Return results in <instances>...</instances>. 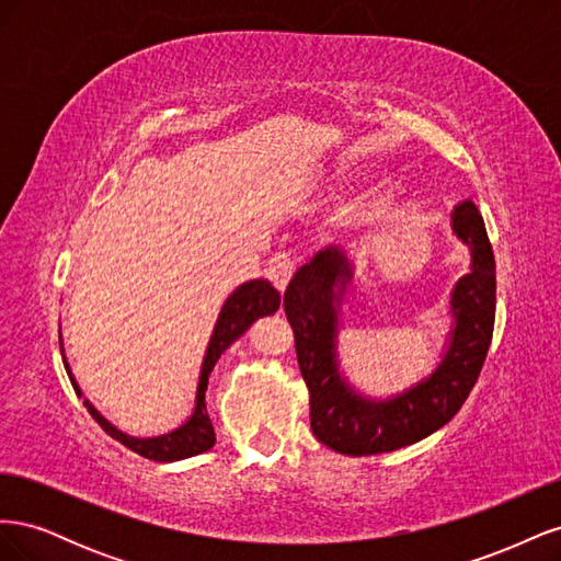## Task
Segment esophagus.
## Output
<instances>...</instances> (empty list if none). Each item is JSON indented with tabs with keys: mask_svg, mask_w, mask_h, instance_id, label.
I'll return each instance as SVG.
<instances>
[{
	"mask_svg": "<svg viewBox=\"0 0 561 561\" xmlns=\"http://www.w3.org/2000/svg\"><path fill=\"white\" fill-rule=\"evenodd\" d=\"M293 274H295V262L287 257V254H276V257L268 262L266 276H268L271 283H274L276 290L283 293L285 287H287V283H290Z\"/></svg>",
	"mask_w": 561,
	"mask_h": 561,
	"instance_id": "esophagus-1",
	"label": "esophagus"
}]
</instances>
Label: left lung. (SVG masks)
<instances>
[{
    "instance_id": "1",
    "label": "left lung",
    "mask_w": 561,
    "mask_h": 561,
    "mask_svg": "<svg viewBox=\"0 0 561 561\" xmlns=\"http://www.w3.org/2000/svg\"><path fill=\"white\" fill-rule=\"evenodd\" d=\"M451 229L470 245L472 264L451 293L449 346L431 377L396 398H363L339 375V301L351 280L344 250H320L287 285L283 307L309 388L311 431L325 447L346 456H369L414 445L449 423L470 396L494 334L496 262L484 219L472 201L454 208Z\"/></svg>"
}]
</instances>
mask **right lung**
<instances>
[{
  "instance_id": "obj_1",
  "label": "right lung",
  "mask_w": 561,
  "mask_h": 561,
  "mask_svg": "<svg viewBox=\"0 0 561 561\" xmlns=\"http://www.w3.org/2000/svg\"><path fill=\"white\" fill-rule=\"evenodd\" d=\"M278 307H280V295L276 293V287L262 278L248 280L241 287H236V290L229 295V299L225 301V307H222V311H219V318L215 322L206 358H203L194 414L186 419L180 428L165 433V435H159V437H130L118 428H114L105 416H100V412L89 400H83V404H87L89 414L100 423V426H103V431L107 435L118 439V443L128 447L130 451L140 454L145 458H151V461L171 463V461H182V458L208 451L215 445L213 421L206 410V390H208L210 371H213L215 363L219 360V355H222L236 342V339H239L252 325L254 320L276 313ZM60 351H62V342H60ZM62 363L67 369V377H70V381L77 390V396H81V390L72 377L65 355H62Z\"/></svg>"
}]
</instances>
